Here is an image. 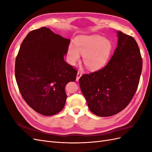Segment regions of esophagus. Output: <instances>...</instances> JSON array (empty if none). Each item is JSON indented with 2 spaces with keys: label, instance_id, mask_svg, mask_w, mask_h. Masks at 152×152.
Instances as JSON below:
<instances>
[{
  "label": "esophagus",
  "instance_id": "1",
  "mask_svg": "<svg viewBox=\"0 0 152 152\" xmlns=\"http://www.w3.org/2000/svg\"><path fill=\"white\" fill-rule=\"evenodd\" d=\"M82 76V73L80 72H77V79H76V80L78 81L79 80V79H80V77Z\"/></svg>",
  "mask_w": 152,
  "mask_h": 152
}]
</instances>
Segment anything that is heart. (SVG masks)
Instances as JSON below:
<instances>
[{"label":"heart","instance_id":"1","mask_svg":"<svg viewBox=\"0 0 152 152\" xmlns=\"http://www.w3.org/2000/svg\"><path fill=\"white\" fill-rule=\"evenodd\" d=\"M112 48V41L102 35H82L76 39L75 45H69L68 61L72 65H75L79 61L80 54L83 55V61L87 67L95 70L107 61Z\"/></svg>","mask_w":152,"mask_h":152}]
</instances>
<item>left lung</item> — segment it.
Masks as SVG:
<instances>
[{
	"instance_id": "1",
	"label": "left lung",
	"mask_w": 152,
	"mask_h": 152,
	"mask_svg": "<svg viewBox=\"0 0 152 152\" xmlns=\"http://www.w3.org/2000/svg\"><path fill=\"white\" fill-rule=\"evenodd\" d=\"M118 44L107 65L79 79L91 112L99 117L115 115L125 108L136 93L142 61L136 41L117 31Z\"/></svg>"
}]
</instances>
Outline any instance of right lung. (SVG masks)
Returning <instances> with one entry per match:
<instances>
[{
    "mask_svg": "<svg viewBox=\"0 0 152 152\" xmlns=\"http://www.w3.org/2000/svg\"><path fill=\"white\" fill-rule=\"evenodd\" d=\"M70 39L46 27L32 30L23 41L15 61V77L23 98L37 113L50 116L61 111L65 88L77 72L64 60Z\"/></svg>",
    "mask_w": 152,
    "mask_h": 152,
    "instance_id": "add662e5",
    "label": "right lung"
}]
</instances>
